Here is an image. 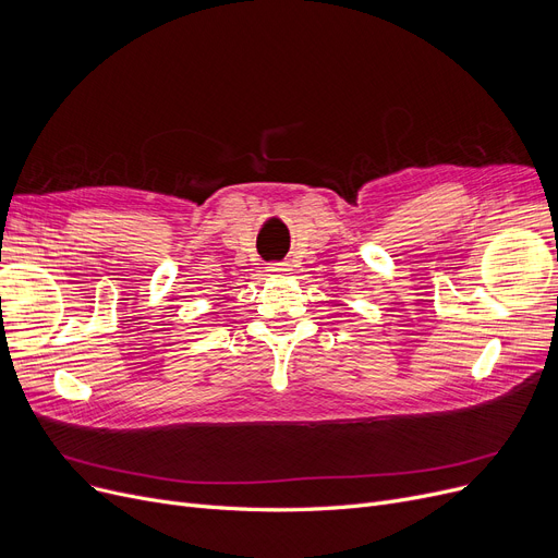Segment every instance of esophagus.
Segmentation results:
<instances>
[{"label":"esophagus","mask_w":558,"mask_h":558,"mask_svg":"<svg viewBox=\"0 0 558 558\" xmlns=\"http://www.w3.org/2000/svg\"><path fill=\"white\" fill-rule=\"evenodd\" d=\"M269 271L274 276H287L291 271V267H289L287 262H274V264H269Z\"/></svg>","instance_id":"34e87169"}]
</instances>
